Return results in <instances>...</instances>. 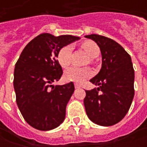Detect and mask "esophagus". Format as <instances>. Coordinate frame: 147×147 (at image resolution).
I'll use <instances>...</instances> for the list:
<instances>
[{"mask_svg": "<svg viewBox=\"0 0 147 147\" xmlns=\"http://www.w3.org/2000/svg\"><path fill=\"white\" fill-rule=\"evenodd\" d=\"M74 88H76V89H78V88H81V87H80V86H79L78 84H77V83H75V84H74Z\"/></svg>", "mask_w": 147, "mask_h": 147, "instance_id": "obj_1", "label": "esophagus"}]
</instances>
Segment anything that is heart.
Listing matches in <instances>:
<instances>
[{"mask_svg":"<svg viewBox=\"0 0 147 147\" xmlns=\"http://www.w3.org/2000/svg\"><path fill=\"white\" fill-rule=\"evenodd\" d=\"M82 47L92 58L97 57L100 54V48L96 43L92 41H88L82 43ZM73 51V47L71 45H66L60 48L57 53V60L60 66L63 68L68 67L71 63V55ZM92 76V71L87 68H79L73 66L65 72L64 78L68 82H74L81 83L87 78Z\"/></svg>","mask_w":147,"mask_h":147,"instance_id":"b5f03b06","label":"heart"}]
</instances>
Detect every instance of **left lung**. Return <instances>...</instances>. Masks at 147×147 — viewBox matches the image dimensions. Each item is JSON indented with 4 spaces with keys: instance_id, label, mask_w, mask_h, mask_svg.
<instances>
[{
    "instance_id": "1",
    "label": "left lung",
    "mask_w": 147,
    "mask_h": 147,
    "mask_svg": "<svg viewBox=\"0 0 147 147\" xmlns=\"http://www.w3.org/2000/svg\"><path fill=\"white\" fill-rule=\"evenodd\" d=\"M100 49L102 65L90 80L98 86L86 91L84 106L91 121L100 126L114 125L124 118L134 96V69L130 55L109 37L97 34L85 36Z\"/></svg>"
}]
</instances>
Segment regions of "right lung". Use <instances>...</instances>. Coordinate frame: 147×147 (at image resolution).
I'll return each instance as SVG.
<instances>
[{"label": "right lung", "instance_id": "1", "mask_svg": "<svg viewBox=\"0 0 147 147\" xmlns=\"http://www.w3.org/2000/svg\"><path fill=\"white\" fill-rule=\"evenodd\" d=\"M78 39L71 35L42 33L28 43L15 64L16 102L25 121L36 129L51 130L65 119L74 85L72 82L56 86L51 83L63 74L56 59L59 50Z\"/></svg>", "mask_w": 147, "mask_h": 147}]
</instances>
